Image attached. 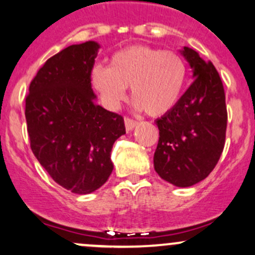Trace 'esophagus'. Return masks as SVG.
I'll return each mask as SVG.
<instances>
[{
    "mask_svg": "<svg viewBox=\"0 0 255 255\" xmlns=\"http://www.w3.org/2000/svg\"><path fill=\"white\" fill-rule=\"evenodd\" d=\"M125 128H127L128 131H131L133 130V128H136V125H137V122H135V120L130 119V118H125Z\"/></svg>",
    "mask_w": 255,
    "mask_h": 255,
    "instance_id": "1",
    "label": "esophagus"
}]
</instances>
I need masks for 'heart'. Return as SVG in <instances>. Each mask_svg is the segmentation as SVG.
I'll list each match as a JSON object with an SVG mask.
<instances>
[{
    "instance_id": "heart-1",
    "label": "heart",
    "mask_w": 255,
    "mask_h": 255,
    "mask_svg": "<svg viewBox=\"0 0 255 255\" xmlns=\"http://www.w3.org/2000/svg\"><path fill=\"white\" fill-rule=\"evenodd\" d=\"M187 80V65L175 52L135 45L111 57L109 67L95 65L91 84L108 108L114 109L131 89L137 109L157 118L174 108Z\"/></svg>"
}]
</instances>
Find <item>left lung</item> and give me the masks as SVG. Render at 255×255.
I'll return each mask as SVG.
<instances>
[{
  "mask_svg": "<svg viewBox=\"0 0 255 255\" xmlns=\"http://www.w3.org/2000/svg\"><path fill=\"white\" fill-rule=\"evenodd\" d=\"M180 52L194 80L174 108L155 120L159 141L153 163L163 180L190 187L213 171L223 153L227 112L224 86L214 65L190 47Z\"/></svg>",
  "mask_w": 255,
  "mask_h": 255,
  "instance_id": "8db88e82",
  "label": "left lung"
}]
</instances>
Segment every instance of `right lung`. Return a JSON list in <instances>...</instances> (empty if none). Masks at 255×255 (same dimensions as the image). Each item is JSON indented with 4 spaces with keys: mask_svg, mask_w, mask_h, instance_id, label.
Segmentation results:
<instances>
[{
    "mask_svg": "<svg viewBox=\"0 0 255 255\" xmlns=\"http://www.w3.org/2000/svg\"><path fill=\"white\" fill-rule=\"evenodd\" d=\"M101 46L72 45L54 54L29 86L30 147L50 176L73 193L100 188L113 171L111 152L124 119L96 103L91 70Z\"/></svg>",
    "mask_w": 255,
    "mask_h": 255,
    "instance_id": "obj_1",
    "label": "right lung"
}]
</instances>
